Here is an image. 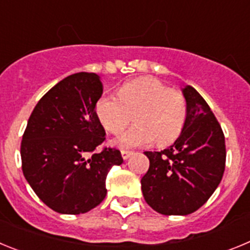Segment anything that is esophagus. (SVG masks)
Listing matches in <instances>:
<instances>
[{"mask_svg":"<svg viewBox=\"0 0 250 250\" xmlns=\"http://www.w3.org/2000/svg\"><path fill=\"white\" fill-rule=\"evenodd\" d=\"M131 155H132V151H129V150H121V156H123L124 160L129 159Z\"/></svg>","mask_w":250,"mask_h":250,"instance_id":"obj_1","label":"esophagus"}]
</instances>
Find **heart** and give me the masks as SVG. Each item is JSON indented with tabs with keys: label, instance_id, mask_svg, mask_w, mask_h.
Wrapping results in <instances>:
<instances>
[{
	"label": "heart",
	"instance_id": "1",
	"mask_svg": "<svg viewBox=\"0 0 250 250\" xmlns=\"http://www.w3.org/2000/svg\"><path fill=\"white\" fill-rule=\"evenodd\" d=\"M188 106L183 92L169 89L155 77H141L126 83L119 96L105 95L96 104L103 126L119 134L131 121L136 125L112 141L115 146L136 147L173 143L185 125Z\"/></svg>",
	"mask_w": 250,
	"mask_h": 250
}]
</instances>
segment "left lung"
<instances>
[{
  "instance_id": "left-lung-1",
  "label": "left lung",
  "mask_w": 250,
  "mask_h": 250,
  "mask_svg": "<svg viewBox=\"0 0 250 250\" xmlns=\"http://www.w3.org/2000/svg\"><path fill=\"white\" fill-rule=\"evenodd\" d=\"M188 106L179 138L161 151H145L150 167L141 179L145 202L164 215H188L215 191L225 169V139L207 101L193 86L182 89Z\"/></svg>"
}]
</instances>
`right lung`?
<instances>
[{"mask_svg": "<svg viewBox=\"0 0 250 250\" xmlns=\"http://www.w3.org/2000/svg\"><path fill=\"white\" fill-rule=\"evenodd\" d=\"M103 95L100 76L77 72L48 90L35 106L21 143L26 180L52 210L83 214L106 193V175L123 164L119 150L95 149L105 140L96 115Z\"/></svg>", "mask_w": 250, "mask_h": 250, "instance_id": "1", "label": "right lung"}]
</instances>
